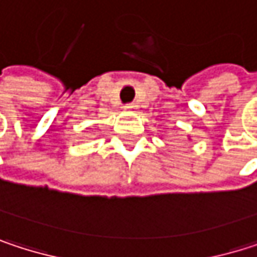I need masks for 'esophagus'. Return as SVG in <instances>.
<instances>
[{
  "instance_id": "obj_1",
  "label": "esophagus",
  "mask_w": 257,
  "mask_h": 257,
  "mask_svg": "<svg viewBox=\"0 0 257 257\" xmlns=\"http://www.w3.org/2000/svg\"><path fill=\"white\" fill-rule=\"evenodd\" d=\"M125 108H126V110H137V105H135V104H128Z\"/></svg>"
}]
</instances>
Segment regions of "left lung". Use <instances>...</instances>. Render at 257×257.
Masks as SVG:
<instances>
[{"instance_id": "left-lung-1", "label": "left lung", "mask_w": 257, "mask_h": 257, "mask_svg": "<svg viewBox=\"0 0 257 257\" xmlns=\"http://www.w3.org/2000/svg\"><path fill=\"white\" fill-rule=\"evenodd\" d=\"M189 140H190V138H189Z\"/></svg>"}]
</instances>
